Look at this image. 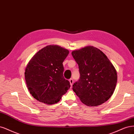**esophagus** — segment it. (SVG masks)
<instances>
[{
	"mask_svg": "<svg viewBox=\"0 0 134 134\" xmlns=\"http://www.w3.org/2000/svg\"><path fill=\"white\" fill-rule=\"evenodd\" d=\"M69 82H70L71 86H72V85H73V79H70V80H69Z\"/></svg>",
	"mask_w": 134,
	"mask_h": 134,
	"instance_id": "obj_1",
	"label": "esophagus"
}]
</instances>
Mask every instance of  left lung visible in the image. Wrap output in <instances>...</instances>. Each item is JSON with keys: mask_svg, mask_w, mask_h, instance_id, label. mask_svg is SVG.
Wrapping results in <instances>:
<instances>
[{"mask_svg": "<svg viewBox=\"0 0 134 134\" xmlns=\"http://www.w3.org/2000/svg\"><path fill=\"white\" fill-rule=\"evenodd\" d=\"M78 64L80 78L73 90L88 106H97L113 95L117 83V72L107 56L99 49L86 46L72 52Z\"/></svg>", "mask_w": 134, "mask_h": 134, "instance_id": "8db88e82", "label": "left lung"}]
</instances>
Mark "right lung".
<instances>
[{
	"mask_svg": "<svg viewBox=\"0 0 134 134\" xmlns=\"http://www.w3.org/2000/svg\"><path fill=\"white\" fill-rule=\"evenodd\" d=\"M69 51L57 45H48L34 54L25 70V79L32 96L41 102L53 105L70 87L64 78L63 62Z\"/></svg>",
	"mask_w": 134,
	"mask_h": 134,
	"instance_id": "add662e5",
	"label": "right lung"
}]
</instances>
